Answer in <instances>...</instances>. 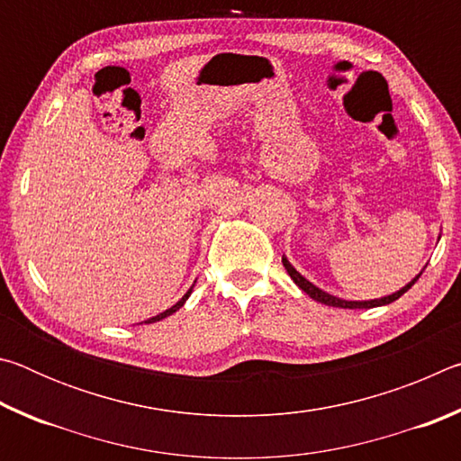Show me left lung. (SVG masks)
Listing matches in <instances>:
<instances>
[{
  "label": "left lung",
  "instance_id": "obj_1",
  "mask_svg": "<svg viewBox=\"0 0 461 461\" xmlns=\"http://www.w3.org/2000/svg\"><path fill=\"white\" fill-rule=\"evenodd\" d=\"M283 267L286 268V272H288V276H291L293 280H294V285L301 288V291H305L311 299L313 301H317V303H323V305H330V307H341V309H372V307H382V305H388V303H393V301H396L399 299V296H402L404 293L409 291V288L417 283L419 280V276L423 275V270L419 272V275L411 280L409 285H404L401 291H396V293H393V294H388V296H382V299H372V301H346V299H339V296H333V294H330V293H325V291H321V288L319 286H315L313 283H309V280L301 275V272H296V268L293 267L291 262H288L285 256H283Z\"/></svg>",
  "mask_w": 461,
  "mask_h": 461
}]
</instances>
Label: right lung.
<instances>
[{
  "label": "right lung",
  "instance_id": "right-lung-1",
  "mask_svg": "<svg viewBox=\"0 0 461 461\" xmlns=\"http://www.w3.org/2000/svg\"><path fill=\"white\" fill-rule=\"evenodd\" d=\"M191 293H193V286L189 288V291H186V293L183 294V299H181V301H178V303H175V305H173V307H170V309H167V311H165V313H160V315H156V317H150V319H148V321H144V323H154V321H160V319H165V317H168V315H173V313H176V311H178V309H181V307L185 305V303H186V299H189V296H191Z\"/></svg>",
  "mask_w": 461,
  "mask_h": 461
}]
</instances>
